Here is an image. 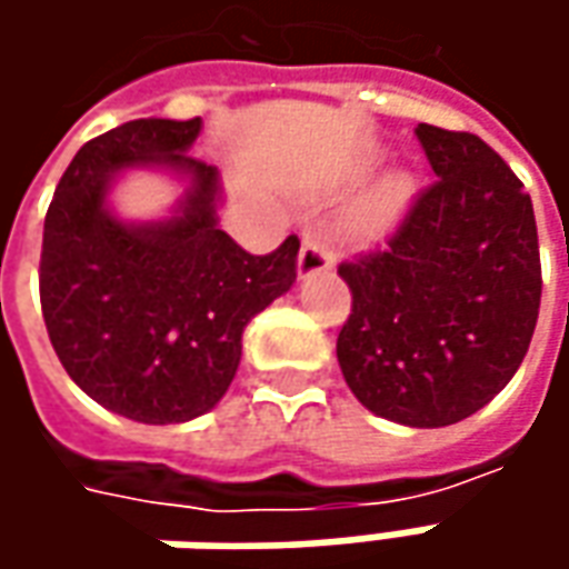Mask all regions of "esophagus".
Instances as JSON below:
<instances>
[{
	"label": "esophagus",
	"instance_id": "34e87169",
	"mask_svg": "<svg viewBox=\"0 0 569 569\" xmlns=\"http://www.w3.org/2000/svg\"><path fill=\"white\" fill-rule=\"evenodd\" d=\"M336 259H332V250L326 243V237L319 230H307L303 233V247H300V256H297V274L300 278H310V274L332 272Z\"/></svg>",
	"mask_w": 569,
	"mask_h": 569
}]
</instances>
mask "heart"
<instances>
[{"mask_svg": "<svg viewBox=\"0 0 569 569\" xmlns=\"http://www.w3.org/2000/svg\"><path fill=\"white\" fill-rule=\"evenodd\" d=\"M405 196H408V183H405V180H389L380 192V211L399 208L405 202Z\"/></svg>", "mask_w": 569, "mask_h": 569, "instance_id": "obj_1", "label": "heart"}]
</instances>
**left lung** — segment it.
Listing matches in <instances>:
<instances>
[{
    "label": "left lung",
    "mask_w": 569,
    "mask_h": 569,
    "mask_svg": "<svg viewBox=\"0 0 569 569\" xmlns=\"http://www.w3.org/2000/svg\"><path fill=\"white\" fill-rule=\"evenodd\" d=\"M440 177L380 250L341 262L351 317L341 377L363 408L405 427H447L513 380L541 303L532 199L471 132L415 129Z\"/></svg>",
    "instance_id": "1"
}]
</instances>
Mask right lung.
<instances>
[{
	"label": "right lung",
	"instance_id": "obj_1",
	"mask_svg": "<svg viewBox=\"0 0 569 569\" xmlns=\"http://www.w3.org/2000/svg\"><path fill=\"white\" fill-rule=\"evenodd\" d=\"M196 120H132L81 144L43 221L40 307L66 373L107 411L183 425L224 399L243 329L291 291L300 240L250 256L218 228V167L189 154ZM129 169L184 183L167 219L126 222L109 192Z\"/></svg>",
	"mask_w": 569,
	"mask_h": 569
}]
</instances>
